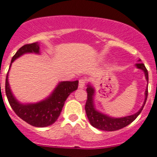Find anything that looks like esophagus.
I'll list each match as a JSON object with an SVG mask.
<instances>
[{
  "mask_svg": "<svg viewBox=\"0 0 157 157\" xmlns=\"http://www.w3.org/2000/svg\"><path fill=\"white\" fill-rule=\"evenodd\" d=\"M85 84H86V80L84 78H81L78 81V87L79 88H83L85 86Z\"/></svg>",
  "mask_w": 157,
  "mask_h": 157,
  "instance_id": "34e87169",
  "label": "esophagus"
}]
</instances>
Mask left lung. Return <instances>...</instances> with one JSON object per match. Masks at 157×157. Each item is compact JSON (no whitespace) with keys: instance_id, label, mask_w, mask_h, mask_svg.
<instances>
[{"instance_id":"1","label":"left lung","mask_w":157,"mask_h":157,"mask_svg":"<svg viewBox=\"0 0 157 157\" xmlns=\"http://www.w3.org/2000/svg\"><path fill=\"white\" fill-rule=\"evenodd\" d=\"M139 61H140V60H139ZM135 66L138 69H140L144 71L145 78L148 83V72L147 71L144 64L139 62L135 65ZM86 92H87V100H86V105H85V110H86L87 118H88L91 126H94L95 128L105 130V131H114V130H120L123 127H126L132 121H135L136 117L140 115V113L142 112L144 106L146 103L147 98V88L145 91V100H144V105L136 113L130 115V116L123 117H112L108 116L106 114L99 112L96 109L93 100L95 89L91 84L87 85Z\"/></svg>"}]
</instances>
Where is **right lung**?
I'll use <instances>...</instances> for the list:
<instances>
[{
  "label": "right lung",
  "mask_w": 157,
  "mask_h": 157,
  "mask_svg": "<svg viewBox=\"0 0 157 157\" xmlns=\"http://www.w3.org/2000/svg\"><path fill=\"white\" fill-rule=\"evenodd\" d=\"M40 53L37 42L25 44L17 50L11 60V64L25 53ZM78 81H63L59 82L54 91L48 98L35 104H22L16 100L10 90L8 75L6 79V94L8 101L14 113L28 124L36 127L51 126L57 121L61 114L65 101L71 93L78 89Z\"/></svg>",
  "instance_id": "right-lung-1"
}]
</instances>
